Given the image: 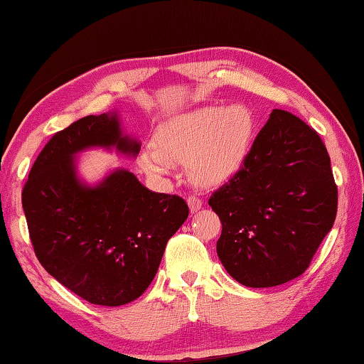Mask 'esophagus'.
Here are the masks:
<instances>
[{
    "mask_svg": "<svg viewBox=\"0 0 364 364\" xmlns=\"http://www.w3.org/2000/svg\"><path fill=\"white\" fill-rule=\"evenodd\" d=\"M188 205H189V210H191V213H196V212H199V210H200L202 205H204V202H202L200 197H197V196H189V197H188Z\"/></svg>",
    "mask_w": 364,
    "mask_h": 364,
    "instance_id": "esophagus-1",
    "label": "esophagus"
}]
</instances>
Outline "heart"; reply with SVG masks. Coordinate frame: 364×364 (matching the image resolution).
Listing matches in <instances>:
<instances>
[{"label": "heart", "mask_w": 364, "mask_h": 364, "mask_svg": "<svg viewBox=\"0 0 364 364\" xmlns=\"http://www.w3.org/2000/svg\"><path fill=\"white\" fill-rule=\"evenodd\" d=\"M255 119L249 107L205 106L171 115L154 132V149L141 152L147 175L164 176L170 162L186 164L199 186H217L236 173L249 151Z\"/></svg>", "instance_id": "heart-1"}]
</instances>
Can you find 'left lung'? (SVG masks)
<instances>
[{
  "label": "left lung",
  "mask_w": 364,
  "mask_h": 364,
  "mask_svg": "<svg viewBox=\"0 0 364 364\" xmlns=\"http://www.w3.org/2000/svg\"><path fill=\"white\" fill-rule=\"evenodd\" d=\"M208 205L223 226L217 254L234 279L273 287L299 278L336 220L328 149L304 120L274 109Z\"/></svg>",
  "instance_id": "8db88e82"
}]
</instances>
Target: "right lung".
Returning a JSON list of instances; mask_svg holds the SVG:
<instances>
[{"mask_svg":"<svg viewBox=\"0 0 364 364\" xmlns=\"http://www.w3.org/2000/svg\"><path fill=\"white\" fill-rule=\"evenodd\" d=\"M90 147L134 157L141 146L122 133L117 112L73 122L36 157L22 207L41 267L90 304L119 306L149 287L189 208L180 196L152 193L123 168L88 186L77 176L75 156Z\"/></svg>","mask_w":364,"mask_h":364,"instance_id":"obj_1","label":"right lung"}]
</instances>
